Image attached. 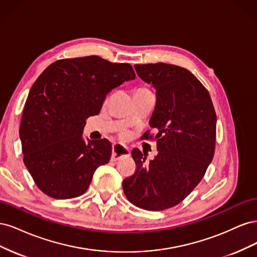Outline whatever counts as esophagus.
I'll return each instance as SVG.
<instances>
[{"mask_svg": "<svg viewBox=\"0 0 257 257\" xmlns=\"http://www.w3.org/2000/svg\"><path fill=\"white\" fill-rule=\"evenodd\" d=\"M130 149L124 145L120 144H113L112 145V154H111V161H118L123 157H128Z\"/></svg>", "mask_w": 257, "mask_h": 257, "instance_id": "34e87169", "label": "esophagus"}]
</instances>
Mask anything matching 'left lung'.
<instances>
[{
    "mask_svg": "<svg viewBox=\"0 0 257 257\" xmlns=\"http://www.w3.org/2000/svg\"><path fill=\"white\" fill-rule=\"evenodd\" d=\"M139 78L152 84L157 103L144 139H157L158 155L133 149L137 169L123 180L132 204L150 211L178 205L203 179L215 146L216 115L209 92L186 68L166 64H136Z\"/></svg>",
    "mask_w": 257,
    "mask_h": 257,
    "instance_id": "1",
    "label": "left lung"
}]
</instances>
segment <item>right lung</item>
Returning a JSON list of instances; mask_svg holds the SVG:
<instances>
[{"label":"right lung","mask_w":257,"mask_h":257,"mask_svg":"<svg viewBox=\"0 0 257 257\" xmlns=\"http://www.w3.org/2000/svg\"><path fill=\"white\" fill-rule=\"evenodd\" d=\"M135 78L130 64L90 56L53 62L36 79L19 135L25 165L46 195H82L96 168L109 162L110 142L85 143L83 128L89 116L99 113L108 93Z\"/></svg>","instance_id":"obj_1"}]
</instances>
